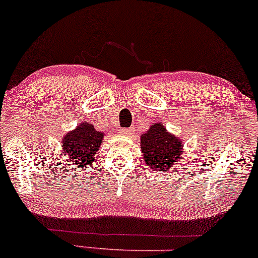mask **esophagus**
I'll use <instances>...</instances> for the list:
<instances>
[{
  "instance_id": "34e87169",
  "label": "esophagus",
  "mask_w": 258,
  "mask_h": 258,
  "mask_svg": "<svg viewBox=\"0 0 258 258\" xmlns=\"http://www.w3.org/2000/svg\"><path fill=\"white\" fill-rule=\"evenodd\" d=\"M120 133L121 135H125V136H131L133 133V130L131 128V127H127V128H121Z\"/></svg>"
}]
</instances>
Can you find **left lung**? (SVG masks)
I'll list each match as a JSON object with an SVG mask.
<instances>
[{
  "instance_id": "1",
  "label": "left lung",
  "mask_w": 258,
  "mask_h": 258,
  "mask_svg": "<svg viewBox=\"0 0 258 258\" xmlns=\"http://www.w3.org/2000/svg\"><path fill=\"white\" fill-rule=\"evenodd\" d=\"M141 148L148 166L152 170L166 171L178 161L182 141L166 132L164 125L155 123L141 136Z\"/></svg>"
}]
</instances>
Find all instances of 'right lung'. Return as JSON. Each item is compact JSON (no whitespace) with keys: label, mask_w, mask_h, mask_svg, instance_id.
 Returning <instances> with one entry per match:
<instances>
[{"label":"right lung","mask_w":258,"mask_h":258,"mask_svg":"<svg viewBox=\"0 0 258 258\" xmlns=\"http://www.w3.org/2000/svg\"><path fill=\"white\" fill-rule=\"evenodd\" d=\"M103 142V133L93 125L85 122L69 132L63 139L64 158L80 168L91 166L96 161V154Z\"/></svg>","instance_id":"right-lung-1"}]
</instances>
